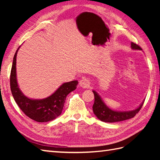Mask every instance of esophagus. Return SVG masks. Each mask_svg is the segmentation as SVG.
Listing matches in <instances>:
<instances>
[{"instance_id":"34e87169","label":"esophagus","mask_w":160,"mask_h":160,"mask_svg":"<svg viewBox=\"0 0 160 160\" xmlns=\"http://www.w3.org/2000/svg\"><path fill=\"white\" fill-rule=\"evenodd\" d=\"M80 86L84 88V89H85V88H89L90 84H91V82L89 78H82V79L80 80V82H79Z\"/></svg>"}]
</instances>
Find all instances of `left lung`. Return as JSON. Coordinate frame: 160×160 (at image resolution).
Instances as JSON below:
<instances>
[{
    "label": "left lung",
    "mask_w": 160,
    "mask_h": 160,
    "mask_svg": "<svg viewBox=\"0 0 160 160\" xmlns=\"http://www.w3.org/2000/svg\"><path fill=\"white\" fill-rule=\"evenodd\" d=\"M131 47L132 49L142 50L140 46H138L133 42H131ZM93 93L95 98L94 104L93 105V113L100 120L104 122H111H111L124 121L133 118L136 115V113L140 111L144 102V100L140 106L134 110L128 111H117L112 110L110 108H108L104 104L102 99L100 96V95L96 91L93 90Z\"/></svg>",
    "instance_id": "left-lung-1"
}]
</instances>
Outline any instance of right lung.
Instances as JSON below:
<instances>
[{
  "instance_id": "add662e5",
  "label": "right lung",
  "mask_w": 160,
  "mask_h": 160,
  "mask_svg": "<svg viewBox=\"0 0 160 160\" xmlns=\"http://www.w3.org/2000/svg\"><path fill=\"white\" fill-rule=\"evenodd\" d=\"M13 59L10 75V87L12 96L20 109L29 118L38 122L52 121L61 114L67 95L76 89L78 80L63 83L55 92L44 99H32L22 93L18 87L16 78V56Z\"/></svg>"
}]
</instances>
